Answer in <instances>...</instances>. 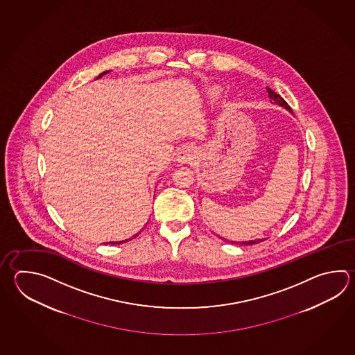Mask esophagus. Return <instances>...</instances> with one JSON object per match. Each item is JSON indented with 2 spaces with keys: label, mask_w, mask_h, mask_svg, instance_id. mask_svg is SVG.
<instances>
[{
  "label": "esophagus",
  "mask_w": 355,
  "mask_h": 355,
  "mask_svg": "<svg viewBox=\"0 0 355 355\" xmlns=\"http://www.w3.org/2000/svg\"><path fill=\"white\" fill-rule=\"evenodd\" d=\"M196 157V149L193 145H183L181 149L178 150V154L175 157V160L180 163V164H186L189 163L192 160L195 159Z\"/></svg>",
  "instance_id": "esophagus-1"
}]
</instances>
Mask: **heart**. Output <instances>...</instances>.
Here are the masks:
<instances>
[{
	"mask_svg": "<svg viewBox=\"0 0 355 355\" xmlns=\"http://www.w3.org/2000/svg\"><path fill=\"white\" fill-rule=\"evenodd\" d=\"M212 92H214V94H217L216 88H215V89H212Z\"/></svg>",
	"mask_w": 355,
	"mask_h": 355,
	"instance_id": "heart-1",
	"label": "heart"
}]
</instances>
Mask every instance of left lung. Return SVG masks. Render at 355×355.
Returning a JSON list of instances; mask_svg holds the SVG:
<instances>
[{
  "instance_id": "8db88e82",
  "label": "left lung",
  "mask_w": 355,
  "mask_h": 355,
  "mask_svg": "<svg viewBox=\"0 0 355 355\" xmlns=\"http://www.w3.org/2000/svg\"><path fill=\"white\" fill-rule=\"evenodd\" d=\"M268 94H269V98H270V102H272V103L279 105L281 107L287 110L288 112L292 114V109H291L290 105H288L287 102L284 101L279 94H275V91H272L270 88H268ZM221 239H224V238H221ZM261 241H263V239L248 240V241H232V244H239V245H253V244L261 243Z\"/></svg>"
}]
</instances>
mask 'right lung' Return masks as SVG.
Instances as JSON below:
<instances>
[{
  "mask_svg": "<svg viewBox=\"0 0 355 355\" xmlns=\"http://www.w3.org/2000/svg\"><path fill=\"white\" fill-rule=\"evenodd\" d=\"M110 71H105V72H102L101 74H100V76H98V77H97V78H96V80H100V78H101L102 76H105V74H106V73H109ZM137 236H138V234H137V235H134V236H132V238H131V239H134V238H137ZM131 239H126V240H121V241H110V243H103V244H112V245H114V244H123V243H125V241H129V240H131Z\"/></svg>",
  "mask_w": 355,
  "mask_h": 355,
  "instance_id": "1",
  "label": "right lung"
}]
</instances>
